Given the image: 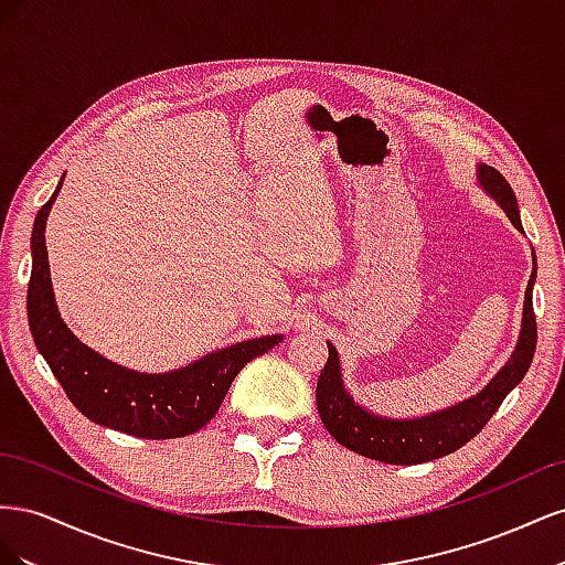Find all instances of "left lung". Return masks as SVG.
<instances>
[{"mask_svg":"<svg viewBox=\"0 0 565 565\" xmlns=\"http://www.w3.org/2000/svg\"><path fill=\"white\" fill-rule=\"evenodd\" d=\"M476 181L483 188L486 195L500 204L514 228L523 233L516 195L498 169L488 164H476ZM535 280L537 259L533 252V273H530L525 287L521 332L509 361L476 396L450 407L436 409V413L429 415L409 419L384 417L358 403L344 384L339 353L332 347V341H328L330 355L316 386V403L324 429L344 448L363 457L384 461V465H422V461L438 459L465 446L498 413V407L509 396V391L521 384L530 363H533L537 344V324L533 313Z\"/></svg>","mask_w":565,"mask_h":565,"instance_id":"1","label":"left lung"}]
</instances>
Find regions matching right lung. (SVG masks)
I'll return each instance as SVG.
<instances>
[{
	"mask_svg": "<svg viewBox=\"0 0 565 565\" xmlns=\"http://www.w3.org/2000/svg\"><path fill=\"white\" fill-rule=\"evenodd\" d=\"M54 195L38 212L32 226V273L28 285V322L38 351L79 413L108 429L136 438H181L200 431L224 403L226 393L249 361L270 351L282 334L254 337L169 372H139L108 361L89 349L63 322L46 254V218Z\"/></svg>",
	"mask_w": 565,
	"mask_h": 565,
	"instance_id": "1",
	"label": "right lung"
}]
</instances>
